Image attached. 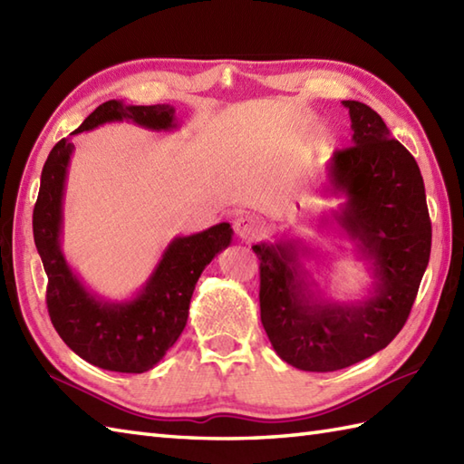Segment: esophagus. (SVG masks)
<instances>
[{
  "instance_id": "esophagus-1",
  "label": "esophagus",
  "mask_w": 464,
  "mask_h": 464,
  "mask_svg": "<svg viewBox=\"0 0 464 464\" xmlns=\"http://www.w3.org/2000/svg\"><path fill=\"white\" fill-rule=\"evenodd\" d=\"M263 231V223L259 217L255 215H241L235 219V233L239 235L243 241L257 239Z\"/></svg>"
}]
</instances>
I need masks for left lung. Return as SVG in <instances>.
<instances>
[{
	"label": "left lung",
	"mask_w": 464,
	"mask_h": 464,
	"mask_svg": "<svg viewBox=\"0 0 464 464\" xmlns=\"http://www.w3.org/2000/svg\"><path fill=\"white\" fill-rule=\"evenodd\" d=\"M343 105L353 145L333 153L329 185L347 197L334 219L372 261V297L357 304L314 299L297 243L253 245L261 261L265 333L285 362L313 372L351 367L387 347L409 319L430 257L427 195L415 157L369 105Z\"/></svg>",
	"instance_id": "obj_1"
}]
</instances>
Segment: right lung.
I'll return each instance as SVG.
<instances>
[{
    "label": "right lung",
    "mask_w": 464,
    "mask_h": 464,
    "mask_svg": "<svg viewBox=\"0 0 464 464\" xmlns=\"http://www.w3.org/2000/svg\"><path fill=\"white\" fill-rule=\"evenodd\" d=\"M133 121L147 130H173L171 105H125L105 102L72 133L107 121ZM72 140L49 151L34 207V239L47 273L45 303L53 327L75 354L115 372H145L160 362L185 329L197 279L213 257L229 247V223L213 225L189 237H175L135 299L100 301L87 291L62 253V205Z\"/></svg>",
    "instance_id": "1"
}]
</instances>
